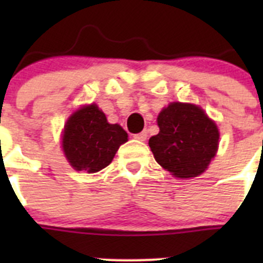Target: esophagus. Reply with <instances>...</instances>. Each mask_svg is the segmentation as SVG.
Listing matches in <instances>:
<instances>
[{
    "label": "esophagus",
    "mask_w": 263,
    "mask_h": 263,
    "mask_svg": "<svg viewBox=\"0 0 263 263\" xmlns=\"http://www.w3.org/2000/svg\"><path fill=\"white\" fill-rule=\"evenodd\" d=\"M134 138L138 139V141H146V138H147V132L143 130V132H141V133L134 134Z\"/></svg>",
    "instance_id": "esophagus-1"
}]
</instances>
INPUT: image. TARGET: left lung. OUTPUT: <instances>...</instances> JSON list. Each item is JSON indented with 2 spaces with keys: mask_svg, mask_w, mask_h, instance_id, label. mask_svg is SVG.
Returning <instances> with one entry per match:
<instances>
[{
  "mask_svg": "<svg viewBox=\"0 0 263 263\" xmlns=\"http://www.w3.org/2000/svg\"><path fill=\"white\" fill-rule=\"evenodd\" d=\"M159 133L148 139L155 160L180 179L199 176L218 148V127L200 106L171 103L157 118Z\"/></svg>",
  "mask_w": 263,
  "mask_h": 263,
  "instance_id": "1",
  "label": "left lung"
}]
</instances>
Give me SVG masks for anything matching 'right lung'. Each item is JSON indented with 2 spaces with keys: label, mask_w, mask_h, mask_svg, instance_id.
<instances>
[{
  "label": "right lung",
  "mask_w": 263,
  "mask_h": 263,
  "mask_svg": "<svg viewBox=\"0 0 263 263\" xmlns=\"http://www.w3.org/2000/svg\"><path fill=\"white\" fill-rule=\"evenodd\" d=\"M127 133L118 124H109L96 104L81 106L64 125L62 147L76 171L93 174L110 163Z\"/></svg>",
  "instance_id": "right-lung-1"
}]
</instances>
